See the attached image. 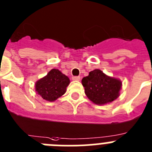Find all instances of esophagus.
Segmentation results:
<instances>
[{
  "mask_svg": "<svg viewBox=\"0 0 152 152\" xmlns=\"http://www.w3.org/2000/svg\"><path fill=\"white\" fill-rule=\"evenodd\" d=\"M72 80H76V81H79L80 80V77H72Z\"/></svg>",
  "mask_w": 152,
  "mask_h": 152,
  "instance_id": "1",
  "label": "esophagus"
}]
</instances>
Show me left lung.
Returning a JSON list of instances; mask_svg holds the SVG:
<instances>
[{"label":"left lung","mask_w":152,"mask_h":152,"mask_svg":"<svg viewBox=\"0 0 152 152\" xmlns=\"http://www.w3.org/2000/svg\"><path fill=\"white\" fill-rule=\"evenodd\" d=\"M81 82L89 99L99 105L110 103L118 99L122 87L121 80L108 76L99 69L90 72Z\"/></svg>","instance_id":"8db88e82"}]
</instances>
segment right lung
I'll return each mask as SVG.
<instances>
[{
    "label": "right lung",
    "instance_id": "obj_1",
    "mask_svg": "<svg viewBox=\"0 0 152 152\" xmlns=\"http://www.w3.org/2000/svg\"><path fill=\"white\" fill-rule=\"evenodd\" d=\"M70 80L59 69H53L35 83V91L44 99L54 102L66 92Z\"/></svg>",
    "mask_w": 152,
    "mask_h": 152
}]
</instances>
